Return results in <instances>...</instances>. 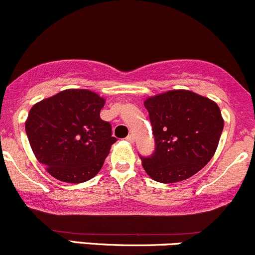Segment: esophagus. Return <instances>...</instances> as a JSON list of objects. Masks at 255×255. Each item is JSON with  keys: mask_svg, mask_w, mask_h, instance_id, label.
I'll use <instances>...</instances> for the list:
<instances>
[{"mask_svg": "<svg viewBox=\"0 0 255 255\" xmlns=\"http://www.w3.org/2000/svg\"><path fill=\"white\" fill-rule=\"evenodd\" d=\"M127 141H128V142H131V143H132L133 141H135V137H133L132 133H130V135L127 136Z\"/></svg>", "mask_w": 255, "mask_h": 255, "instance_id": "1", "label": "esophagus"}]
</instances>
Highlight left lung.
<instances>
[{
    "mask_svg": "<svg viewBox=\"0 0 255 255\" xmlns=\"http://www.w3.org/2000/svg\"><path fill=\"white\" fill-rule=\"evenodd\" d=\"M156 149L143 158L147 174L159 183H177L203 169L214 157L224 118L211 99L186 89H173L145 102Z\"/></svg>",
    "mask_w": 255,
    "mask_h": 255,
    "instance_id": "8db88e82",
    "label": "left lung"
}]
</instances>
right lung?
Wrapping results in <instances>:
<instances>
[{"instance_id": "obj_1", "label": "right lung", "mask_w": 255, "mask_h": 255, "mask_svg": "<svg viewBox=\"0 0 255 255\" xmlns=\"http://www.w3.org/2000/svg\"><path fill=\"white\" fill-rule=\"evenodd\" d=\"M106 99L89 89H65L31 107L25 132L34 156L50 175L65 183L98 174L117 141L101 119Z\"/></svg>"}]
</instances>
